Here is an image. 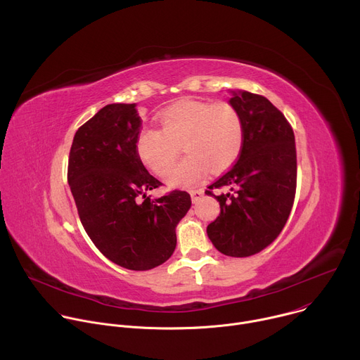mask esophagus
<instances>
[{
  "instance_id": "esophagus-1",
  "label": "esophagus",
  "mask_w": 360,
  "mask_h": 360,
  "mask_svg": "<svg viewBox=\"0 0 360 360\" xmlns=\"http://www.w3.org/2000/svg\"><path fill=\"white\" fill-rule=\"evenodd\" d=\"M189 193H191V199H192L193 203H198L202 199V196H203V191L202 189H192V191H189Z\"/></svg>"
}]
</instances>
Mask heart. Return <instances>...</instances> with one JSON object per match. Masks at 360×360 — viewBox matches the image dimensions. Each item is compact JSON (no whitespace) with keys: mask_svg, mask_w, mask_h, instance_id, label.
Returning a JSON list of instances; mask_svg holds the SVG:
<instances>
[{"mask_svg":"<svg viewBox=\"0 0 360 360\" xmlns=\"http://www.w3.org/2000/svg\"><path fill=\"white\" fill-rule=\"evenodd\" d=\"M161 128L143 127L135 138L141 162L157 175H165L175 162L179 145L188 155L167 176L171 186L196 184L207 171L221 172L239 157L243 122L226 101L182 99L158 115Z\"/></svg>","mask_w":360,"mask_h":360,"instance_id":"heart-1","label":"heart"}]
</instances>
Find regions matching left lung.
Segmentation results:
<instances>
[{"label":"left lung","mask_w":360,"mask_h":360,"mask_svg":"<svg viewBox=\"0 0 360 360\" xmlns=\"http://www.w3.org/2000/svg\"><path fill=\"white\" fill-rule=\"evenodd\" d=\"M243 122L238 162L210 189L221 205L207 233L224 255L245 258L271 245L283 229L296 191V148L285 115L262 95L231 91Z\"/></svg>","instance_id":"obj_1"}]
</instances>
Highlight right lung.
<instances>
[{
  "mask_svg": "<svg viewBox=\"0 0 360 360\" xmlns=\"http://www.w3.org/2000/svg\"><path fill=\"white\" fill-rule=\"evenodd\" d=\"M142 120L136 104H110L75 132L68 184L81 224L101 253L131 271H148L171 258L175 228L191 208L185 191L152 199L161 182L135 152Z\"/></svg>",
  "mask_w": 360,
  "mask_h": 360,
  "instance_id": "obj_1",
  "label": "right lung"
}]
</instances>
